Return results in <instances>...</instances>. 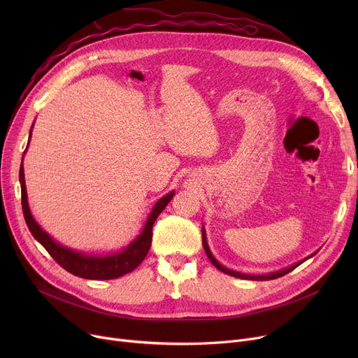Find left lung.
<instances>
[{"label":"left lung","mask_w":358,"mask_h":358,"mask_svg":"<svg viewBox=\"0 0 358 358\" xmlns=\"http://www.w3.org/2000/svg\"><path fill=\"white\" fill-rule=\"evenodd\" d=\"M201 235H203V248H204V252H206V255H208V258L212 261V264H213L219 271H222V273H224V274H229V275L236 277V278H243V280H258V281H262V280H274V278H278V277H283V275H286L287 273L293 271L296 267H299L300 264H302V262H305V259H303V261H299V262H296V264H293V266H290V267H287V268H285V270L274 271V273H270V274H262V275L243 274V273L234 271V270H229V268H227V267H223V266L220 264V262L213 257V254H212V252H210V250H209L208 241H206V231H204V228H201ZM308 258H309V257H308ZM308 258H306V259H308Z\"/></svg>","instance_id":"left-lung-1"}]
</instances>
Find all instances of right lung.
<instances>
[{"label": "right lung", "instance_id": "right-lung-1", "mask_svg": "<svg viewBox=\"0 0 358 358\" xmlns=\"http://www.w3.org/2000/svg\"><path fill=\"white\" fill-rule=\"evenodd\" d=\"M30 136H31V130H30ZM18 176H20V185H22L23 215L29 227V231L31 232L34 239L42 243L43 248L52 255V258L58 262L62 268H65L68 273L73 275H78L88 280H111L134 271L149 252L150 242H152L154 222L157 220V217L161 215V212L166 208V204L171 201V199L176 194L174 192H171L157 201V204L152 208V212H150L148 216V220L145 223L142 232L120 252L107 254V255H91V254L87 255L80 251L69 250L61 245V243L53 241V238L49 236V234H46L39 227V223L33 219L31 212L29 209L23 164L20 166V174Z\"/></svg>", "mask_w": 358, "mask_h": 358}]
</instances>
